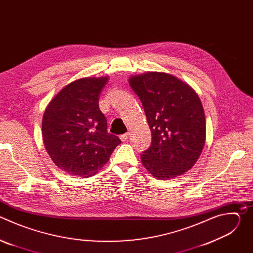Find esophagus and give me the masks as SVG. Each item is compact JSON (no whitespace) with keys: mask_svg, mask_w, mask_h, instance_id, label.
<instances>
[{"mask_svg":"<svg viewBox=\"0 0 253 253\" xmlns=\"http://www.w3.org/2000/svg\"><path fill=\"white\" fill-rule=\"evenodd\" d=\"M128 138H129V133H126V134H123V135L120 136V139H121L122 141H127Z\"/></svg>","mask_w":253,"mask_h":253,"instance_id":"34e87169","label":"esophagus"}]
</instances>
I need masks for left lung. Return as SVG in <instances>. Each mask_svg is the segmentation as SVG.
Listing matches in <instances>:
<instances>
[{
	"label": "left lung",
	"instance_id": "8db88e82",
	"mask_svg": "<svg viewBox=\"0 0 253 253\" xmlns=\"http://www.w3.org/2000/svg\"><path fill=\"white\" fill-rule=\"evenodd\" d=\"M129 84L139 97L152 134L141 162L155 178H175L197 162L206 140L202 103L187 83L164 72L132 75Z\"/></svg>",
	"mask_w": 253,
	"mask_h": 253
}]
</instances>
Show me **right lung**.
Masks as SVG:
<instances>
[{
    "mask_svg": "<svg viewBox=\"0 0 253 253\" xmlns=\"http://www.w3.org/2000/svg\"><path fill=\"white\" fill-rule=\"evenodd\" d=\"M108 78L85 77L69 83L44 112L46 151L56 166L72 176L96 174L121 143L107 132V120L99 109V96Z\"/></svg>",
    "mask_w": 253,
    "mask_h": 253,
    "instance_id": "add662e5",
    "label": "right lung"
}]
</instances>
